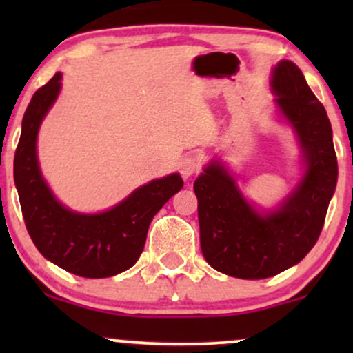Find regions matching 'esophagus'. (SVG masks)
<instances>
[{
	"mask_svg": "<svg viewBox=\"0 0 353 353\" xmlns=\"http://www.w3.org/2000/svg\"><path fill=\"white\" fill-rule=\"evenodd\" d=\"M199 168H201V163H199V159H197L196 156L184 157V159H182L181 164H179L181 176L184 177V179H189V177L192 176L194 172L199 171Z\"/></svg>",
	"mask_w": 353,
	"mask_h": 353,
	"instance_id": "1",
	"label": "esophagus"
}]
</instances>
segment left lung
Returning <instances> with one entry per match:
<instances>
[{
  "mask_svg": "<svg viewBox=\"0 0 353 353\" xmlns=\"http://www.w3.org/2000/svg\"><path fill=\"white\" fill-rule=\"evenodd\" d=\"M277 114L292 128L302 174L274 209H257L219 157L194 181L201 249L208 264L237 279H267L302 261L322 232L337 185V156L325 108L302 71L282 59L270 72Z\"/></svg>",
  "mask_w": 353,
  "mask_h": 353,
  "instance_id": "8db88e82",
  "label": "left lung"
}]
</instances>
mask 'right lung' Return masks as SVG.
<instances>
[{
  "label": "right lung",
  "mask_w": 353,
  "mask_h": 353,
  "mask_svg": "<svg viewBox=\"0 0 353 353\" xmlns=\"http://www.w3.org/2000/svg\"><path fill=\"white\" fill-rule=\"evenodd\" d=\"M63 74L34 92L24 112L21 137L14 154V184L28 232L48 261L68 272L103 279L131 269L143 252L152 217L184 181L179 172L132 190L111 209L96 214L76 212L56 199L44 181L38 161V132L58 99Z\"/></svg>",
  "instance_id": "add662e5"
}]
</instances>
